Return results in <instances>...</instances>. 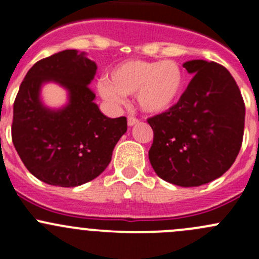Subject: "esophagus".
<instances>
[{"mask_svg":"<svg viewBox=\"0 0 259 259\" xmlns=\"http://www.w3.org/2000/svg\"><path fill=\"white\" fill-rule=\"evenodd\" d=\"M139 122V119H137L135 116H129L127 117V124H129V126H133V125L138 124Z\"/></svg>","mask_w":259,"mask_h":259,"instance_id":"1","label":"esophagus"}]
</instances>
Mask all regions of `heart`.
Masks as SVG:
<instances>
[{
	"instance_id": "obj_1",
	"label": "heart",
	"mask_w": 259,
	"mask_h": 259,
	"mask_svg": "<svg viewBox=\"0 0 259 259\" xmlns=\"http://www.w3.org/2000/svg\"><path fill=\"white\" fill-rule=\"evenodd\" d=\"M184 75L177 62L127 60L111 71L110 81L99 83L100 94L113 103H121L125 95H135L144 113L165 111L178 100Z\"/></svg>"
}]
</instances>
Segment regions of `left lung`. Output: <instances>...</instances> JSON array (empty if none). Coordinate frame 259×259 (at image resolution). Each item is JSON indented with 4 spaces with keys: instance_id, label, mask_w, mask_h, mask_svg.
<instances>
[{
    "instance_id": "1",
    "label": "left lung",
    "mask_w": 259,
    "mask_h": 259,
    "mask_svg": "<svg viewBox=\"0 0 259 259\" xmlns=\"http://www.w3.org/2000/svg\"><path fill=\"white\" fill-rule=\"evenodd\" d=\"M193 74L178 103L149 117L151 166L165 182L199 187L223 176L243 142L245 105L231 72L214 61L192 60Z\"/></svg>"
}]
</instances>
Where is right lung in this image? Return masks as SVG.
Masks as SVG:
<instances>
[{"label": "right lung", "instance_id": "obj_1", "mask_svg": "<svg viewBox=\"0 0 259 259\" xmlns=\"http://www.w3.org/2000/svg\"><path fill=\"white\" fill-rule=\"evenodd\" d=\"M96 64L76 50L36 62L21 82L14 103L11 134L27 170L51 185L77 187L100 176L126 133L125 116H105L89 83ZM55 80L68 89L69 104L50 111L39 101L40 85Z\"/></svg>", "mask_w": 259, "mask_h": 259}]
</instances>
